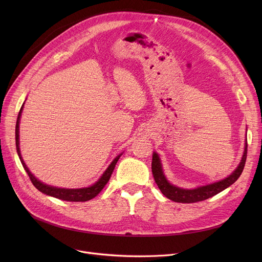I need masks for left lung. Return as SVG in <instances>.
Wrapping results in <instances>:
<instances>
[{"instance_id": "obj_1", "label": "left lung", "mask_w": 262, "mask_h": 262, "mask_svg": "<svg viewBox=\"0 0 262 262\" xmlns=\"http://www.w3.org/2000/svg\"><path fill=\"white\" fill-rule=\"evenodd\" d=\"M246 156H247V143H245L244 153L240 161V164L238 166V168L233 171V173H231L228 177H226L225 180H222L217 183H213L207 186H202L196 189H191V190L175 187L167 181V178L164 177L162 172L160 159L156 153L153 154L152 172H153L155 183L157 184L158 188L162 192V194L166 195V198L177 203H196V202H202L216 195L217 193H220V192L225 190L230 185L235 183L240 177L244 169Z\"/></svg>"}]
</instances>
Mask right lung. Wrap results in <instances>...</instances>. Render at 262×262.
I'll use <instances>...</instances> for the list:
<instances>
[{
	"label": "right lung",
	"mask_w": 262,
	"mask_h": 262,
	"mask_svg": "<svg viewBox=\"0 0 262 262\" xmlns=\"http://www.w3.org/2000/svg\"><path fill=\"white\" fill-rule=\"evenodd\" d=\"M24 105V103H23ZM23 105L20 109L19 115H18V119H17V123H16V146H17V152L19 155V158L21 160L22 166L24 168V170L26 171V173L29 174V177L31 182L33 183V185L42 193L47 194V195H51L56 199L62 200V201H68V202H86L89 201L93 198H95L98 195L100 192L102 191V189L105 187V185L108 183L110 176H112L116 164L120 158L119 155L115 158V160L110 163V166L108 167V169L104 172V174L102 175V177L100 180L96 182L94 185H92L91 187L88 188H82V189H63V188H56V187H51L49 185H46L43 183H41L40 181H38L37 178L30 172V170L27 169L26 164L24 163L22 157H21V153H20V147H19V122H20V117L22 114V109H23Z\"/></svg>",
	"instance_id": "obj_1"
}]
</instances>
